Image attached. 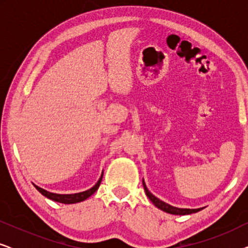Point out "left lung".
I'll use <instances>...</instances> for the list:
<instances>
[{
	"instance_id": "left-lung-1",
	"label": "left lung",
	"mask_w": 248,
	"mask_h": 248,
	"mask_svg": "<svg viewBox=\"0 0 248 248\" xmlns=\"http://www.w3.org/2000/svg\"><path fill=\"white\" fill-rule=\"evenodd\" d=\"M143 187H144V191H145V194L149 199H150V201L154 203V204L157 206L158 209L162 210V211L167 212V213H171V215H179V216H185V215H191V213H195L200 211L201 209H179V208H175V206H171L167 204V203L162 202L161 200H159L158 198H155L154 194H151L150 192H149V189L147 188V186H145L144 182H143Z\"/></svg>"
}]
</instances>
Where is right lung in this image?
I'll return each mask as SVG.
<instances>
[{
	"label": "right lung",
	"instance_id": "add662e5",
	"mask_svg": "<svg viewBox=\"0 0 248 248\" xmlns=\"http://www.w3.org/2000/svg\"><path fill=\"white\" fill-rule=\"evenodd\" d=\"M101 178H103V175H101L99 181L97 182V184L94 185L93 187L88 189V191H84V192H81V193H76V194H55V193L47 192V191H45V189L38 187V186H35V187L37 188V191H38L39 193H42V194L44 196H46L47 199L53 200V201H56V202H60V203H64V204H72V203H78V202L84 201V200H87L88 198H89V196L93 195V193L97 191L98 187H99Z\"/></svg>",
	"mask_w": 248,
	"mask_h": 248
}]
</instances>
